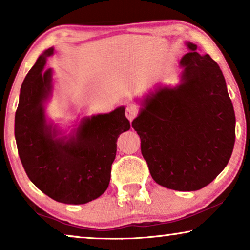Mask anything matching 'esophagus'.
Returning a JSON list of instances; mask_svg holds the SVG:
<instances>
[{"label": "esophagus", "mask_w": 250, "mask_h": 250, "mask_svg": "<svg viewBox=\"0 0 250 250\" xmlns=\"http://www.w3.org/2000/svg\"><path fill=\"white\" fill-rule=\"evenodd\" d=\"M138 112H139V109L136 108V105L134 104H127L126 105V117L128 118L129 122H132L133 119H134L136 116H138Z\"/></svg>", "instance_id": "esophagus-1"}]
</instances>
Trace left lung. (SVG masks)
I'll use <instances>...</instances> for the list:
<instances>
[{"instance_id": "left-lung-1", "label": "left lung", "mask_w": 250, "mask_h": 250, "mask_svg": "<svg viewBox=\"0 0 250 250\" xmlns=\"http://www.w3.org/2000/svg\"><path fill=\"white\" fill-rule=\"evenodd\" d=\"M180 63L181 83L146 95L132 127L152 179L177 191L206 187L228 165L235 140V116L227 83L209 54L196 44Z\"/></svg>"}]
</instances>
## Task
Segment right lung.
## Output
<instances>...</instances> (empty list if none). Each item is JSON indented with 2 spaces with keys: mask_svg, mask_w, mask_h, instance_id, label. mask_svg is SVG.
<instances>
[{
  "mask_svg": "<svg viewBox=\"0 0 250 250\" xmlns=\"http://www.w3.org/2000/svg\"><path fill=\"white\" fill-rule=\"evenodd\" d=\"M51 54L53 47L39 57L22 82L15 117L17 148L27 176L43 193L59 203L86 204L107 190L116 142L131 125L119 107L85 117L73 134L57 138L60 133L47 124L43 105L52 92V69H44Z\"/></svg>",
  "mask_w": 250,
  "mask_h": 250,
  "instance_id": "right-lung-1",
  "label": "right lung"
}]
</instances>
